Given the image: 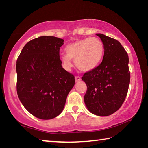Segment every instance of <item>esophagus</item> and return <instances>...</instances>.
<instances>
[{"instance_id":"esophagus-1","label":"esophagus","mask_w":148,"mask_h":148,"mask_svg":"<svg viewBox=\"0 0 148 148\" xmlns=\"http://www.w3.org/2000/svg\"><path fill=\"white\" fill-rule=\"evenodd\" d=\"M75 80H76V82H79L80 80H81V77H80L78 76H75Z\"/></svg>"}]
</instances>
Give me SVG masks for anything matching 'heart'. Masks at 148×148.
I'll return each instance as SVG.
<instances>
[{
  "instance_id": "b5f03b06",
  "label": "heart",
  "mask_w": 148,
  "mask_h": 148,
  "mask_svg": "<svg viewBox=\"0 0 148 148\" xmlns=\"http://www.w3.org/2000/svg\"><path fill=\"white\" fill-rule=\"evenodd\" d=\"M66 54L61 57V61L65 69L72 66V60H75L77 69L88 72L98 66L104 53V45L97 37H88L78 40L65 47Z\"/></svg>"
}]
</instances>
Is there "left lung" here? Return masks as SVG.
<instances>
[{
  "mask_svg": "<svg viewBox=\"0 0 148 148\" xmlns=\"http://www.w3.org/2000/svg\"><path fill=\"white\" fill-rule=\"evenodd\" d=\"M96 34L104 43V57L98 66L82 77L87 87L84 102L91 113L108 116L118 110L126 98L131 78L129 56L117 40Z\"/></svg>",
  "mask_w": 148,
  "mask_h": 148,
  "instance_id": "1",
  "label": "left lung"
}]
</instances>
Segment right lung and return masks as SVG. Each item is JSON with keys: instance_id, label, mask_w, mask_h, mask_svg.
Returning a JSON list of instances; mask_svg holds the SVG:
<instances>
[{"instance_id": "add662e5", "label": "right lung", "mask_w": 148, "mask_h": 148, "mask_svg": "<svg viewBox=\"0 0 148 148\" xmlns=\"http://www.w3.org/2000/svg\"><path fill=\"white\" fill-rule=\"evenodd\" d=\"M64 40L43 36L29 41L16 62L17 92L25 109L41 119L61 113L74 87L73 74L62 68L59 49Z\"/></svg>"}]
</instances>
